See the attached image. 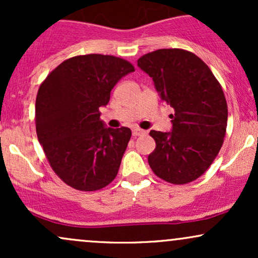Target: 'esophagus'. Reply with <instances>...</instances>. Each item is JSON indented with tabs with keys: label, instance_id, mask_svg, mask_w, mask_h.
<instances>
[{
	"label": "esophagus",
	"instance_id": "obj_1",
	"mask_svg": "<svg viewBox=\"0 0 258 258\" xmlns=\"http://www.w3.org/2000/svg\"><path fill=\"white\" fill-rule=\"evenodd\" d=\"M132 135L135 136V137H138V136L146 135V131H143V130H141V128H133L132 130Z\"/></svg>",
	"mask_w": 258,
	"mask_h": 258
}]
</instances>
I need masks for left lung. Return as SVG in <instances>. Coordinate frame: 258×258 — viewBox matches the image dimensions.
I'll return each instance as SVG.
<instances>
[{
	"label": "left lung",
	"mask_w": 258,
	"mask_h": 258,
	"mask_svg": "<svg viewBox=\"0 0 258 258\" xmlns=\"http://www.w3.org/2000/svg\"><path fill=\"white\" fill-rule=\"evenodd\" d=\"M160 98L174 109L170 132L150 131L156 147L148 156L154 173L172 184L193 182L211 166L226 136L228 108L220 82L194 53L154 51L138 59Z\"/></svg>",
	"instance_id": "obj_1"
}]
</instances>
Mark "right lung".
I'll return each mask as SVG.
<instances>
[{"label": "right lung", "mask_w": 258, "mask_h": 258, "mask_svg": "<svg viewBox=\"0 0 258 258\" xmlns=\"http://www.w3.org/2000/svg\"><path fill=\"white\" fill-rule=\"evenodd\" d=\"M132 72L131 63L114 55H78L59 64L38 88V142L53 171L68 185L93 191L116 177L132 133L128 127H106L99 108Z\"/></svg>", "instance_id": "1"}]
</instances>
